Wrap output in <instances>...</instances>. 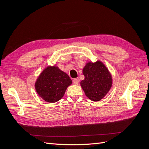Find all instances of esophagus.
I'll list each match as a JSON object with an SVG mask.
<instances>
[{"mask_svg": "<svg viewBox=\"0 0 149 149\" xmlns=\"http://www.w3.org/2000/svg\"><path fill=\"white\" fill-rule=\"evenodd\" d=\"M73 83L74 84H78L79 83V79L78 78H74L73 79Z\"/></svg>", "mask_w": 149, "mask_h": 149, "instance_id": "esophagus-1", "label": "esophagus"}]
</instances>
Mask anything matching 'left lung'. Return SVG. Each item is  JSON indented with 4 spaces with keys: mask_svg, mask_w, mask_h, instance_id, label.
I'll return each instance as SVG.
<instances>
[{
    "mask_svg": "<svg viewBox=\"0 0 149 149\" xmlns=\"http://www.w3.org/2000/svg\"><path fill=\"white\" fill-rule=\"evenodd\" d=\"M84 79L80 85L89 100L99 101L106 96L112 85V77L103 63L88 61L83 69Z\"/></svg>",
    "mask_w": 149,
    "mask_h": 149,
    "instance_id": "1",
    "label": "left lung"
}]
</instances>
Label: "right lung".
Returning a JSON list of instances; mask_svg holds the SVG:
<instances>
[{
	"label": "right lung",
	"instance_id": "obj_1",
	"mask_svg": "<svg viewBox=\"0 0 149 149\" xmlns=\"http://www.w3.org/2000/svg\"><path fill=\"white\" fill-rule=\"evenodd\" d=\"M72 81L57 66H47L39 74L35 83L38 95L49 103L56 102L63 97Z\"/></svg>",
	"mask_w": 149,
	"mask_h": 149
}]
</instances>
